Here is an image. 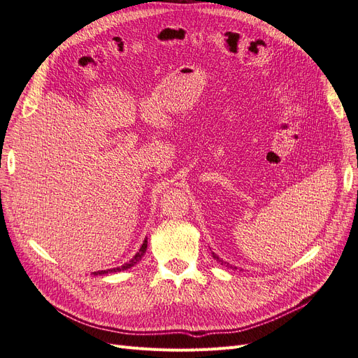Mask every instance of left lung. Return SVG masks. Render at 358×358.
<instances>
[{"mask_svg":"<svg viewBox=\"0 0 358 358\" xmlns=\"http://www.w3.org/2000/svg\"><path fill=\"white\" fill-rule=\"evenodd\" d=\"M212 257H213V258H215V259H216V262H220V263H221V264H227V266H229V267H233V266H230V264H229V263H225V262H222V259H221V258H220V257H218V255H216V254H215V252H212Z\"/></svg>","mask_w":358,"mask_h":358,"instance_id":"1","label":"left lung"}]
</instances>
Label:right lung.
I'll use <instances>...</instances> for the list:
<instances>
[{
	"label": "right lung",
	"mask_w": 358,
	"mask_h": 358,
	"mask_svg": "<svg viewBox=\"0 0 358 358\" xmlns=\"http://www.w3.org/2000/svg\"><path fill=\"white\" fill-rule=\"evenodd\" d=\"M146 248H148V237L146 239L143 241V243H142V246H140V249L137 251V254L129 259L128 263H125L124 266H121V267H115V268H107V270H100V272H94V275L96 276V275H106V273H116V272H121V270H127V268H131L134 264H137L140 259H142V257L145 255V252H146Z\"/></svg>",
	"instance_id": "right-lung-1"
}]
</instances>
